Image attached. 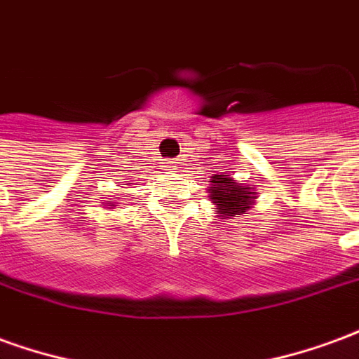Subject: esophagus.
<instances>
[{
  "instance_id": "esophagus-1",
  "label": "esophagus",
  "mask_w": 359,
  "mask_h": 359,
  "mask_svg": "<svg viewBox=\"0 0 359 359\" xmlns=\"http://www.w3.org/2000/svg\"><path fill=\"white\" fill-rule=\"evenodd\" d=\"M167 165H169V167H167V169H171V165H172V161H169V163H167Z\"/></svg>"
}]
</instances>
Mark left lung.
<instances>
[{
  "instance_id": "8db88e82",
  "label": "left lung",
  "mask_w": 359,
  "mask_h": 359,
  "mask_svg": "<svg viewBox=\"0 0 359 359\" xmlns=\"http://www.w3.org/2000/svg\"><path fill=\"white\" fill-rule=\"evenodd\" d=\"M210 182H213L210 198L221 211V217H234L241 215L242 211L250 210L252 194H254L250 188L241 187L229 175H215L211 177Z\"/></svg>"
}]
</instances>
